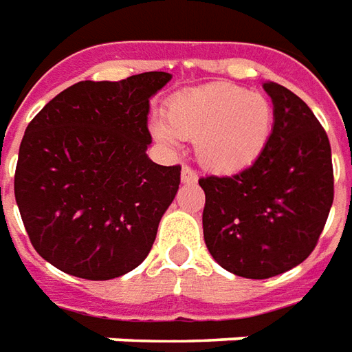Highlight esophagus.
I'll use <instances>...</instances> for the list:
<instances>
[{
  "label": "esophagus",
  "instance_id": "obj_1",
  "mask_svg": "<svg viewBox=\"0 0 352 352\" xmlns=\"http://www.w3.org/2000/svg\"><path fill=\"white\" fill-rule=\"evenodd\" d=\"M197 178H199V176H197V172L193 170L191 166H188V164L182 166V182H184V184H195Z\"/></svg>",
  "mask_w": 352,
  "mask_h": 352
}]
</instances>
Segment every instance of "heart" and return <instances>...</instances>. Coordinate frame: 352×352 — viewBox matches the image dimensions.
<instances>
[{
	"label": "heart",
	"instance_id": "1",
	"mask_svg": "<svg viewBox=\"0 0 352 352\" xmlns=\"http://www.w3.org/2000/svg\"><path fill=\"white\" fill-rule=\"evenodd\" d=\"M275 123L271 102L231 83H210L178 92L164 109L153 136L164 148L197 140V157L208 170L233 174L265 151Z\"/></svg>",
	"mask_w": 352,
	"mask_h": 352
}]
</instances>
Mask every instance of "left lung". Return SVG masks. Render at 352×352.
<instances>
[{
	"instance_id": "left-lung-1",
	"label": "left lung",
	"mask_w": 352,
	"mask_h": 352,
	"mask_svg": "<svg viewBox=\"0 0 352 352\" xmlns=\"http://www.w3.org/2000/svg\"><path fill=\"white\" fill-rule=\"evenodd\" d=\"M275 123L256 163L231 176H206L203 233L212 258L244 278H269L315 250L333 203L328 134L305 102L263 83Z\"/></svg>"
}]
</instances>
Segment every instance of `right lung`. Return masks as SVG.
<instances>
[{"instance_id":"add662e5","label":"right lung","mask_w":352,"mask_h":352,"mask_svg":"<svg viewBox=\"0 0 352 352\" xmlns=\"http://www.w3.org/2000/svg\"><path fill=\"white\" fill-rule=\"evenodd\" d=\"M170 77L79 81L30 121L14 199L34 248L56 269L109 280L146 260L180 186V164L146 153L149 98Z\"/></svg>"}]
</instances>
